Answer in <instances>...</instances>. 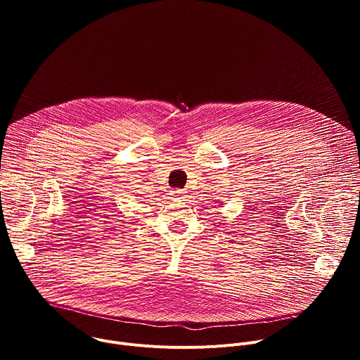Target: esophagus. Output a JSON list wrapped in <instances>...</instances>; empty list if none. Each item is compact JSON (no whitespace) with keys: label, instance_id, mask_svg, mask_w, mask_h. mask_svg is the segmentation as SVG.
<instances>
[{"label":"esophagus","instance_id":"obj_1","mask_svg":"<svg viewBox=\"0 0 360 360\" xmlns=\"http://www.w3.org/2000/svg\"><path fill=\"white\" fill-rule=\"evenodd\" d=\"M184 191H179V189H175V191H171V195L172 196H178V195H182Z\"/></svg>","mask_w":360,"mask_h":360}]
</instances>
